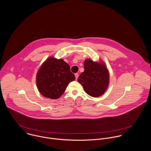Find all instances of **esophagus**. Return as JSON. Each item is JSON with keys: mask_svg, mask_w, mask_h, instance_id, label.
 I'll list each match as a JSON object with an SVG mask.
<instances>
[{"mask_svg": "<svg viewBox=\"0 0 151 151\" xmlns=\"http://www.w3.org/2000/svg\"><path fill=\"white\" fill-rule=\"evenodd\" d=\"M75 76H76V80H77V78H78V73H76V74H75Z\"/></svg>", "mask_w": 151, "mask_h": 151, "instance_id": "esophagus-1", "label": "esophagus"}]
</instances>
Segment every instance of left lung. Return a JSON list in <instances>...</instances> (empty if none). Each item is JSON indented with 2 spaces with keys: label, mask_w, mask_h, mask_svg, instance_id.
I'll return each mask as SVG.
<instances>
[{
  "label": "left lung",
  "mask_w": 151,
  "mask_h": 151,
  "mask_svg": "<svg viewBox=\"0 0 151 151\" xmlns=\"http://www.w3.org/2000/svg\"><path fill=\"white\" fill-rule=\"evenodd\" d=\"M84 71L78 78L86 93L93 97L102 95L109 84V76L107 68L104 64L94 62L86 59L84 64Z\"/></svg>",
  "instance_id": "8db88e82"
}]
</instances>
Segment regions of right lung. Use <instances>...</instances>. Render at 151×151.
<instances>
[{
    "mask_svg": "<svg viewBox=\"0 0 151 151\" xmlns=\"http://www.w3.org/2000/svg\"><path fill=\"white\" fill-rule=\"evenodd\" d=\"M75 80L70 65L63 60L49 58L38 70L36 81L43 96L55 99L60 97L68 84Z\"/></svg>",
    "mask_w": 151,
    "mask_h": 151,
    "instance_id": "right-lung-1",
    "label": "right lung"
}]
</instances>
